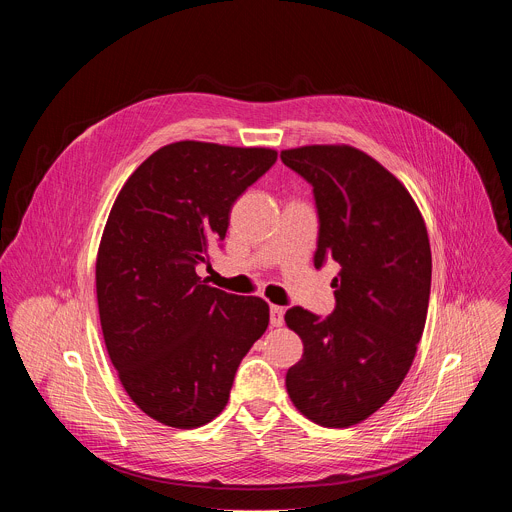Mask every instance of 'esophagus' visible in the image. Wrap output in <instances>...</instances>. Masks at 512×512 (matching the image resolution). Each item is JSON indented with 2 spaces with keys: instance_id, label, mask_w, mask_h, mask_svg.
I'll use <instances>...</instances> for the list:
<instances>
[{
  "instance_id": "1",
  "label": "esophagus",
  "mask_w": 512,
  "mask_h": 512,
  "mask_svg": "<svg viewBox=\"0 0 512 512\" xmlns=\"http://www.w3.org/2000/svg\"><path fill=\"white\" fill-rule=\"evenodd\" d=\"M283 314H285V310L281 306H271L269 308V322H271L273 328L283 324Z\"/></svg>"
}]
</instances>
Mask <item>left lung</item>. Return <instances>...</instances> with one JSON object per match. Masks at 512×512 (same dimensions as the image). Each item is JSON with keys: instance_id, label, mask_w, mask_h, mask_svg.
<instances>
[{"instance_id": "left-lung-1", "label": "left lung", "mask_w": 512, "mask_h": 512, "mask_svg": "<svg viewBox=\"0 0 512 512\" xmlns=\"http://www.w3.org/2000/svg\"><path fill=\"white\" fill-rule=\"evenodd\" d=\"M281 162L314 188V265H340L330 316L285 312L304 342L285 387L314 423L350 427L381 409L411 369L431 287L425 221L409 190L352 145H302Z\"/></svg>"}]
</instances>
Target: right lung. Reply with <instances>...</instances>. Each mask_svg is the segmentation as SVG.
<instances>
[{
    "instance_id": "obj_1",
    "label": "right lung",
    "mask_w": 512,
    "mask_h": 512,
    "mask_svg": "<svg viewBox=\"0 0 512 512\" xmlns=\"http://www.w3.org/2000/svg\"><path fill=\"white\" fill-rule=\"evenodd\" d=\"M275 160L269 148L176 141L113 202L95 267L101 330L123 389L164 425L192 429L221 413L243 356L267 330L265 300L208 285L196 265Z\"/></svg>"
}]
</instances>
